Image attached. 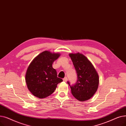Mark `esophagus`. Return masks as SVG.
Returning a JSON list of instances; mask_svg holds the SVG:
<instances>
[{
  "mask_svg": "<svg viewBox=\"0 0 126 126\" xmlns=\"http://www.w3.org/2000/svg\"><path fill=\"white\" fill-rule=\"evenodd\" d=\"M63 81H64V82H66L67 81V77H65L64 79H63Z\"/></svg>",
  "mask_w": 126,
  "mask_h": 126,
  "instance_id": "esophagus-1",
  "label": "esophagus"
}]
</instances>
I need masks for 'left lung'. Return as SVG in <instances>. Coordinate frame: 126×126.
Returning <instances> with one entry per match:
<instances>
[{
	"label": "left lung",
	"mask_w": 126,
	"mask_h": 126,
	"mask_svg": "<svg viewBox=\"0 0 126 126\" xmlns=\"http://www.w3.org/2000/svg\"><path fill=\"white\" fill-rule=\"evenodd\" d=\"M69 56L77 75V80L74 86H70L73 96L80 101L90 99L97 91L99 76L91 62L81 53H70Z\"/></svg>",
	"instance_id": "1"
}]
</instances>
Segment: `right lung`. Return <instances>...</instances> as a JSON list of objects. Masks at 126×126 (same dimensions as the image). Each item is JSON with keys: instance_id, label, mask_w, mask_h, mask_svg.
Here are the masks:
<instances>
[{"instance_id": "right-lung-1", "label": "right lung", "mask_w": 126, "mask_h": 126, "mask_svg": "<svg viewBox=\"0 0 126 126\" xmlns=\"http://www.w3.org/2000/svg\"><path fill=\"white\" fill-rule=\"evenodd\" d=\"M61 55L59 53L45 51L36 57L27 69L26 82L29 90L39 98H46L52 94L58 83L63 79L57 77L53 62Z\"/></svg>"}]
</instances>
